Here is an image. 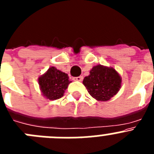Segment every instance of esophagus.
Listing matches in <instances>:
<instances>
[{
  "mask_svg": "<svg viewBox=\"0 0 154 154\" xmlns=\"http://www.w3.org/2000/svg\"><path fill=\"white\" fill-rule=\"evenodd\" d=\"M82 79H83V77H82V76H78V77H74V78H73V80H74V81L81 82L82 81Z\"/></svg>",
  "mask_w": 154,
  "mask_h": 154,
  "instance_id": "obj_1",
  "label": "esophagus"
}]
</instances>
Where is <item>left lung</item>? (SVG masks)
<instances>
[{
	"label": "left lung",
	"mask_w": 154,
	"mask_h": 154,
	"mask_svg": "<svg viewBox=\"0 0 154 154\" xmlns=\"http://www.w3.org/2000/svg\"><path fill=\"white\" fill-rule=\"evenodd\" d=\"M83 84L92 97L99 101H107L119 92L121 78L112 68L99 65L94 66L90 75L84 78Z\"/></svg>",
	"instance_id": "obj_1"
}]
</instances>
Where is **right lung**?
<instances>
[{"instance_id":"obj_1","label":"right lung","mask_w":154,"mask_h":154,"mask_svg":"<svg viewBox=\"0 0 154 154\" xmlns=\"http://www.w3.org/2000/svg\"><path fill=\"white\" fill-rule=\"evenodd\" d=\"M70 82L68 75L55 67L49 68L45 74L38 79L42 93L50 100L60 99L63 96L65 90Z\"/></svg>"}]
</instances>
